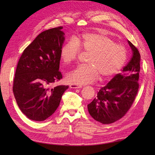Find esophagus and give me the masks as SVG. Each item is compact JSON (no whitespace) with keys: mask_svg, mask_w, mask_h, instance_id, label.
Masks as SVG:
<instances>
[{"mask_svg":"<svg viewBox=\"0 0 155 155\" xmlns=\"http://www.w3.org/2000/svg\"><path fill=\"white\" fill-rule=\"evenodd\" d=\"M70 87L71 88H81L82 87L80 85H76V84H71V85H70Z\"/></svg>","mask_w":155,"mask_h":155,"instance_id":"esophagus-1","label":"esophagus"}]
</instances>
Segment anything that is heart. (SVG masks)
<instances>
[{
    "mask_svg": "<svg viewBox=\"0 0 155 155\" xmlns=\"http://www.w3.org/2000/svg\"><path fill=\"white\" fill-rule=\"evenodd\" d=\"M81 50L88 53V65L78 67L68 74L67 80L76 85H86L97 81L101 74L110 78L124 65L127 51L124 46L114 43L109 37L100 33H86L71 39L61 49V59L65 64L76 61Z\"/></svg>",
    "mask_w": 155,
    "mask_h": 155,
    "instance_id": "b5f03b06",
    "label": "heart"
}]
</instances>
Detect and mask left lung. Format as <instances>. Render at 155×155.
I'll list each match as a JSON object with an SVG mask.
<instances>
[{
	"instance_id": "8db88e82",
	"label": "left lung",
	"mask_w": 155,
	"mask_h": 155,
	"mask_svg": "<svg viewBox=\"0 0 155 155\" xmlns=\"http://www.w3.org/2000/svg\"><path fill=\"white\" fill-rule=\"evenodd\" d=\"M133 51L130 61L121 73L116 74L105 87H101L97 97L89 104V114L103 124H110L121 119L129 110L139 88L140 54L128 41Z\"/></svg>"
}]
</instances>
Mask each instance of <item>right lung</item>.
<instances>
[{
	"instance_id": "add662e5",
	"label": "right lung",
	"mask_w": 155,
	"mask_h": 155,
	"mask_svg": "<svg viewBox=\"0 0 155 155\" xmlns=\"http://www.w3.org/2000/svg\"><path fill=\"white\" fill-rule=\"evenodd\" d=\"M63 27L41 32L27 46L18 61L13 92L22 112L31 120L42 121L52 115L68 86L51 85L62 78L59 71Z\"/></svg>"
}]
</instances>
